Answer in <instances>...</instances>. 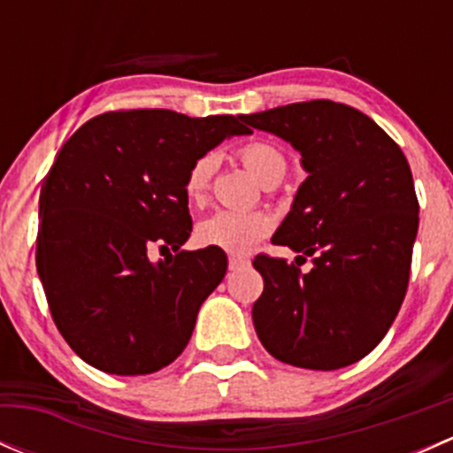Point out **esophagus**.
<instances>
[{
  "instance_id": "34e87169",
  "label": "esophagus",
  "mask_w": 453,
  "mask_h": 453,
  "mask_svg": "<svg viewBox=\"0 0 453 453\" xmlns=\"http://www.w3.org/2000/svg\"><path fill=\"white\" fill-rule=\"evenodd\" d=\"M248 263H250L248 258H241V256H230V260H227V267H230V272H234V269L245 267Z\"/></svg>"
}]
</instances>
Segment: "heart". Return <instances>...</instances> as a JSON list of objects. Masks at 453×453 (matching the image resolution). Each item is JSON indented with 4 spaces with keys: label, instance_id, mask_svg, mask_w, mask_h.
<instances>
[{
    "label": "heart",
    "instance_id": "heart-1",
    "mask_svg": "<svg viewBox=\"0 0 453 453\" xmlns=\"http://www.w3.org/2000/svg\"><path fill=\"white\" fill-rule=\"evenodd\" d=\"M243 166L263 186L278 184L287 171V159L276 144L267 140H248L236 150ZM217 171V157L203 153L188 166L184 177V193L193 203H203ZM273 230V219L267 212H217L199 223L197 241L205 248H217L227 254H248L260 239Z\"/></svg>",
    "mask_w": 453,
    "mask_h": 453
}]
</instances>
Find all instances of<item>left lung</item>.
Segmentation results:
<instances>
[{
  "mask_svg": "<svg viewBox=\"0 0 453 453\" xmlns=\"http://www.w3.org/2000/svg\"><path fill=\"white\" fill-rule=\"evenodd\" d=\"M287 140L309 173L272 243L296 263L258 254L265 289L252 307L260 344L298 368L337 370L386 337L405 298L418 199L403 150L366 113L309 100L241 116ZM312 256L304 274L299 265Z\"/></svg>",
  "mask_w": 453,
  "mask_h": 453,
  "instance_id": "left-lung-1",
  "label": "left lung"
}]
</instances>
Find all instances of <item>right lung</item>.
Returning <instances> with one entry per match:
<instances>
[{"label": "right lung", "mask_w": 453, "mask_h": 453, "mask_svg": "<svg viewBox=\"0 0 453 453\" xmlns=\"http://www.w3.org/2000/svg\"><path fill=\"white\" fill-rule=\"evenodd\" d=\"M245 134L234 116L129 109L91 118L58 150L41 186L36 272L54 324L89 366L149 374L186 349L227 256L180 250L193 232L184 177ZM153 247L169 252L157 265Z\"/></svg>", "instance_id": "add662e5"}]
</instances>
